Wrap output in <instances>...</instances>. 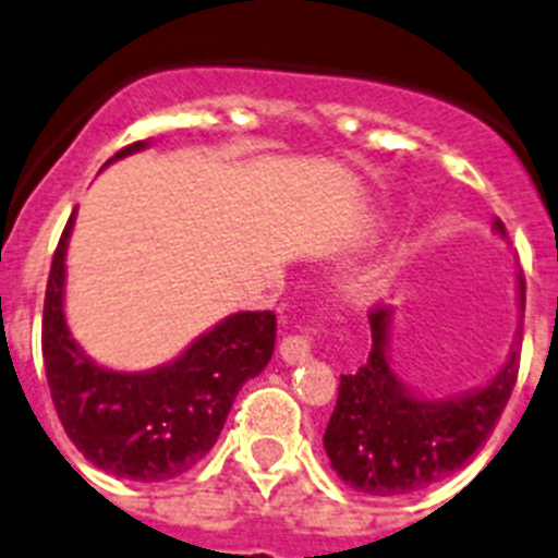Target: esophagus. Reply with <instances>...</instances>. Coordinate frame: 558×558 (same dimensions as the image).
<instances>
[{
  "mask_svg": "<svg viewBox=\"0 0 558 558\" xmlns=\"http://www.w3.org/2000/svg\"><path fill=\"white\" fill-rule=\"evenodd\" d=\"M311 350H314V341H311L308 332H294V336H286L280 341V355H283L286 363L308 361Z\"/></svg>",
  "mask_w": 558,
  "mask_h": 558,
  "instance_id": "obj_1",
  "label": "esophagus"
}]
</instances>
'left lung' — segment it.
<instances>
[{"label":"left lung","instance_id":"obj_1","mask_svg":"<svg viewBox=\"0 0 558 558\" xmlns=\"http://www.w3.org/2000/svg\"><path fill=\"white\" fill-rule=\"evenodd\" d=\"M496 231L507 228L496 220ZM520 308L525 283L520 278ZM372 352L355 374H343L336 410L325 429V451L332 471L368 496H404L444 482L460 471L493 435L520 368L514 341L501 372L457 399H421L393 374L388 361L390 308L368 311Z\"/></svg>","mask_w":558,"mask_h":558}]
</instances>
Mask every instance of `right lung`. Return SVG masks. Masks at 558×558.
<instances>
[{
    "mask_svg": "<svg viewBox=\"0 0 558 558\" xmlns=\"http://www.w3.org/2000/svg\"><path fill=\"white\" fill-rule=\"evenodd\" d=\"M145 145H126L109 161ZM71 228L74 215L51 258L40 338L57 418L71 444L101 471L134 482H168L208 454L242 385L264 372L275 350V314L228 316L168 366L109 372L80 350L62 314Z\"/></svg>",
    "mask_w": 558,
    "mask_h": 558,
    "instance_id": "add662e5",
    "label": "right lung"
}]
</instances>
